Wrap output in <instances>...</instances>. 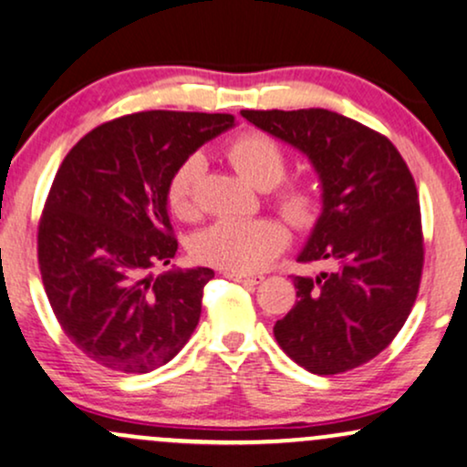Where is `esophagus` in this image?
Listing matches in <instances>:
<instances>
[{
  "label": "esophagus",
  "mask_w": 467,
  "mask_h": 467,
  "mask_svg": "<svg viewBox=\"0 0 467 467\" xmlns=\"http://www.w3.org/2000/svg\"><path fill=\"white\" fill-rule=\"evenodd\" d=\"M226 278L234 280V283H245V285H258L263 283L261 274H244V272H226Z\"/></svg>",
  "instance_id": "1"
}]
</instances>
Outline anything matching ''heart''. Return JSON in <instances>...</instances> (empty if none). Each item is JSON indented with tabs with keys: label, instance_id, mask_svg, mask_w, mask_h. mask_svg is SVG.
<instances>
[{
	"label": "heart",
	"instance_id": "obj_1",
	"mask_svg": "<svg viewBox=\"0 0 467 467\" xmlns=\"http://www.w3.org/2000/svg\"><path fill=\"white\" fill-rule=\"evenodd\" d=\"M233 167L258 189H272V204L291 226L306 230L316 226L322 215V193L308 180H289L278 184L287 173V151L265 132H241L226 145ZM202 170V156L189 154L180 161L167 180V204L180 219L195 213L193 184ZM287 245V230L272 217L219 219L193 239V254L198 261L228 269V272H254L265 267Z\"/></svg>",
	"mask_w": 467,
	"mask_h": 467
}]
</instances>
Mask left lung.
Here are the masks:
<instances>
[{"label": "left lung", "mask_w": 467, "mask_h": 467, "mask_svg": "<svg viewBox=\"0 0 467 467\" xmlns=\"http://www.w3.org/2000/svg\"><path fill=\"white\" fill-rule=\"evenodd\" d=\"M250 123L305 151L322 180L324 211L296 276V305L274 326L285 355L330 376L372 361L400 333L424 267L418 189L385 134L326 109L241 110Z\"/></svg>", "instance_id": "obj_1"}]
</instances>
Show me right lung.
I'll return each mask as SVG.
<instances>
[{"instance_id":"add662e5","label":"right lung","mask_w":467,"mask_h":467,"mask_svg":"<svg viewBox=\"0 0 467 467\" xmlns=\"http://www.w3.org/2000/svg\"><path fill=\"white\" fill-rule=\"evenodd\" d=\"M233 123L226 112H132L93 128L60 162L38 219V269L60 328L91 361L145 374L189 341L215 272L151 274L178 252L167 180Z\"/></svg>"}]
</instances>
